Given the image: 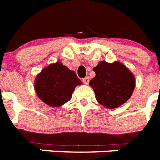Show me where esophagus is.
Returning <instances> with one entry per match:
<instances>
[{"mask_svg":"<svg viewBox=\"0 0 160 160\" xmlns=\"http://www.w3.org/2000/svg\"><path fill=\"white\" fill-rule=\"evenodd\" d=\"M82 82H83V83L84 84H88V82H89V78H88V77H87V78H84L83 79H82Z\"/></svg>","mask_w":160,"mask_h":160,"instance_id":"esophagus-1","label":"esophagus"}]
</instances>
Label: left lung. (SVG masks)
I'll list each match as a JSON object with an SVG mask.
<instances>
[{"label": "left lung", "mask_w": 160, "mask_h": 160, "mask_svg": "<svg viewBox=\"0 0 160 160\" xmlns=\"http://www.w3.org/2000/svg\"><path fill=\"white\" fill-rule=\"evenodd\" d=\"M96 76L89 84L101 105L114 109L123 105L132 95L135 86L132 72L120 62L101 61L93 68Z\"/></svg>", "instance_id": "1"}]
</instances>
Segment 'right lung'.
I'll return each mask as SVG.
<instances>
[{
	"instance_id": "add662e5",
	"label": "right lung",
	"mask_w": 160,
	"mask_h": 160,
	"mask_svg": "<svg viewBox=\"0 0 160 160\" xmlns=\"http://www.w3.org/2000/svg\"><path fill=\"white\" fill-rule=\"evenodd\" d=\"M81 84L75 72L57 62L47 66L37 75L34 89L44 103L58 107L68 102L75 88Z\"/></svg>"
}]
</instances>
